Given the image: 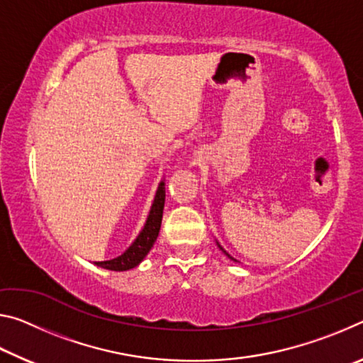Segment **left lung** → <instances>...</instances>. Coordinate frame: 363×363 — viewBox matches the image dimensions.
Masks as SVG:
<instances>
[{"label": "left lung", "mask_w": 363, "mask_h": 363, "mask_svg": "<svg viewBox=\"0 0 363 363\" xmlns=\"http://www.w3.org/2000/svg\"><path fill=\"white\" fill-rule=\"evenodd\" d=\"M218 247H219V248H220V250H223V251H224V248H223V247H220V245H219V243H218ZM224 253H225V251H224ZM225 256H229V257H230V259H232V261H235V259H233V257H232V256H230V255H227V253H225Z\"/></svg>", "instance_id": "left-lung-1"}]
</instances>
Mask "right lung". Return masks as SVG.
Listing matches in <instances>:
<instances>
[{
	"label": "right lung",
	"instance_id": "obj_1",
	"mask_svg": "<svg viewBox=\"0 0 363 363\" xmlns=\"http://www.w3.org/2000/svg\"><path fill=\"white\" fill-rule=\"evenodd\" d=\"M163 208H164V181L158 184L155 199H153V203L150 208L149 216H147V220L144 224V229L140 230L136 240L131 243V247L128 248L125 253L113 257L110 261H101L96 262V266H99L102 269H108V270H130L133 267H136L140 264V261L144 259L149 253L150 248L155 243L160 227H162V218H163Z\"/></svg>",
	"mask_w": 363,
	"mask_h": 363
}]
</instances>
